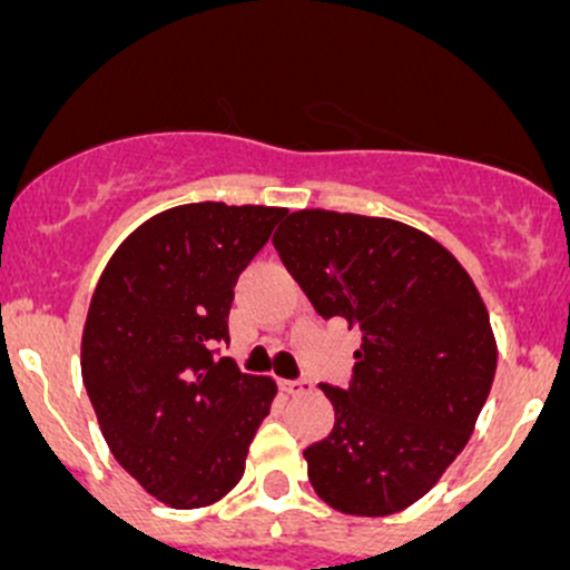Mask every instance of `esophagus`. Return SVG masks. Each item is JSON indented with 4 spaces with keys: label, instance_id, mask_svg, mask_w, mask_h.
Masks as SVG:
<instances>
[{
    "label": "esophagus",
    "instance_id": "obj_1",
    "mask_svg": "<svg viewBox=\"0 0 570 570\" xmlns=\"http://www.w3.org/2000/svg\"><path fill=\"white\" fill-rule=\"evenodd\" d=\"M281 389H284L286 394H308L314 386H312V381L301 377V381H281Z\"/></svg>",
    "mask_w": 570,
    "mask_h": 570
}]
</instances>
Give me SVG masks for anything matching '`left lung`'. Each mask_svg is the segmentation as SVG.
I'll return each instance as SVG.
<instances>
[{
    "mask_svg": "<svg viewBox=\"0 0 570 570\" xmlns=\"http://www.w3.org/2000/svg\"><path fill=\"white\" fill-rule=\"evenodd\" d=\"M273 245L320 317L361 331L350 386H320L336 422L303 452L308 480L338 513H400L474 433L497 372L485 303L444 245L389 217L301 209Z\"/></svg>",
    "mask_w": 570,
    "mask_h": 570,
    "instance_id": "8db88e82",
    "label": "left lung"
}]
</instances>
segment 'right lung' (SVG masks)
Wrapping results in <instances>:
<instances>
[{
	"instance_id": "add662e5",
	"label": "right lung",
	"mask_w": 570,
	"mask_h": 570,
	"mask_svg": "<svg viewBox=\"0 0 570 570\" xmlns=\"http://www.w3.org/2000/svg\"><path fill=\"white\" fill-rule=\"evenodd\" d=\"M286 215L215 200L159 212L112 253L82 331V381L112 458L176 510L215 504L245 471L275 381L215 358L234 286Z\"/></svg>"
}]
</instances>
